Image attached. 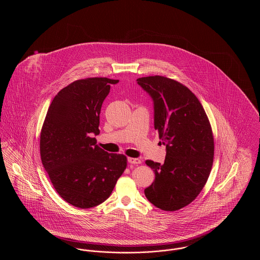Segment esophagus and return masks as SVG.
Returning <instances> with one entry per match:
<instances>
[{"label": "esophagus", "instance_id": "obj_1", "mask_svg": "<svg viewBox=\"0 0 260 260\" xmlns=\"http://www.w3.org/2000/svg\"><path fill=\"white\" fill-rule=\"evenodd\" d=\"M127 161L129 164H133V165H138V164H141V161L139 159H136V158H127Z\"/></svg>", "mask_w": 260, "mask_h": 260}]
</instances>
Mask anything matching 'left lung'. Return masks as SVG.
Returning a JSON list of instances; mask_svg holds the SVG:
<instances>
[{"label":"left lung","mask_w":260,"mask_h":260,"mask_svg":"<svg viewBox=\"0 0 260 260\" xmlns=\"http://www.w3.org/2000/svg\"><path fill=\"white\" fill-rule=\"evenodd\" d=\"M154 102V126L166 145L165 162L145 161L155 180L144 190L149 202L167 211L192 203L210 176L214 141L209 118L184 85L162 76L137 79Z\"/></svg>","instance_id":"8db88e82"}]
</instances>
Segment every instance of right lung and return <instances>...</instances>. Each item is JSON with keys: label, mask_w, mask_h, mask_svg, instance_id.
Returning <instances> with one entry per match:
<instances>
[{"label": "right lung", "mask_w": 260, "mask_h": 260, "mask_svg": "<svg viewBox=\"0 0 260 260\" xmlns=\"http://www.w3.org/2000/svg\"><path fill=\"white\" fill-rule=\"evenodd\" d=\"M117 80H77L51 101L40 136L41 160L63 200L80 209L99 206L111 195L126 168V157L99 147L102 103Z\"/></svg>", "instance_id": "right-lung-1"}]
</instances>
